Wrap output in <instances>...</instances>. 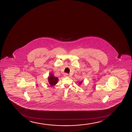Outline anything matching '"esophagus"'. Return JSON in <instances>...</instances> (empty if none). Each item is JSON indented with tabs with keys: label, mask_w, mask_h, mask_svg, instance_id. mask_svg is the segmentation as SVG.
<instances>
[{
	"label": "esophagus",
	"mask_w": 132,
	"mask_h": 132,
	"mask_svg": "<svg viewBox=\"0 0 132 132\" xmlns=\"http://www.w3.org/2000/svg\"><path fill=\"white\" fill-rule=\"evenodd\" d=\"M64 77H68V73H64Z\"/></svg>",
	"instance_id": "obj_1"
}]
</instances>
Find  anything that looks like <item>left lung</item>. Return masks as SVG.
Wrapping results in <instances>:
<instances>
[{"instance_id": "1", "label": "left lung", "mask_w": 132, "mask_h": 132, "mask_svg": "<svg viewBox=\"0 0 132 132\" xmlns=\"http://www.w3.org/2000/svg\"><path fill=\"white\" fill-rule=\"evenodd\" d=\"M81 82H81H81H80V84H81Z\"/></svg>"}]
</instances>
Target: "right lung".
I'll return each mask as SVG.
<instances>
[{"instance_id": "add662e5", "label": "right lung", "mask_w": 132, "mask_h": 132, "mask_svg": "<svg viewBox=\"0 0 132 132\" xmlns=\"http://www.w3.org/2000/svg\"><path fill=\"white\" fill-rule=\"evenodd\" d=\"M58 78L56 77H55L51 74V76H49L48 78V81H49V83L51 85V86H53L55 84H56L58 81Z\"/></svg>"}]
</instances>
